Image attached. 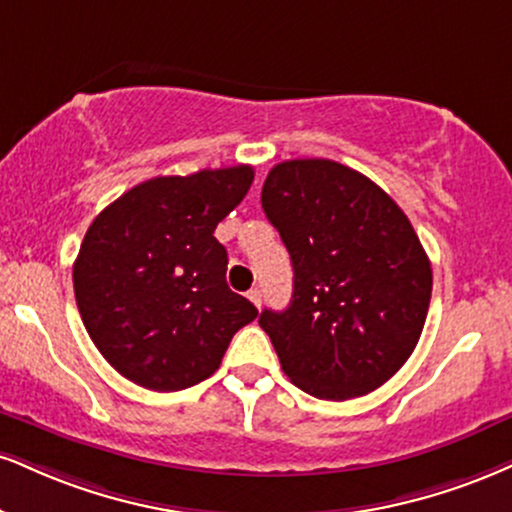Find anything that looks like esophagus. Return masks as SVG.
<instances>
[{
  "mask_svg": "<svg viewBox=\"0 0 512 512\" xmlns=\"http://www.w3.org/2000/svg\"><path fill=\"white\" fill-rule=\"evenodd\" d=\"M248 298L252 300V303H255L257 307H260L262 305V291H260V288H250V291H248Z\"/></svg>",
  "mask_w": 512,
  "mask_h": 512,
  "instance_id": "obj_1",
  "label": "esophagus"
}]
</instances>
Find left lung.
Masks as SVG:
<instances>
[{
	"mask_svg": "<svg viewBox=\"0 0 512 512\" xmlns=\"http://www.w3.org/2000/svg\"><path fill=\"white\" fill-rule=\"evenodd\" d=\"M262 209L293 264V298L264 310L281 369L322 400L365 396L412 355L432 300V264L403 209L331 159L276 164Z\"/></svg>",
	"mask_w": 512,
	"mask_h": 512,
	"instance_id": "obj_1",
	"label": "left lung"
}]
</instances>
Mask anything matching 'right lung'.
<instances>
[{"label": "right lung", "mask_w": 512, "mask_h": 512, "mask_svg": "<svg viewBox=\"0 0 512 512\" xmlns=\"http://www.w3.org/2000/svg\"><path fill=\"white\" fill-rule=\"evenodd\" d=\"M248 164L157 176L104 207L73 264L85 329L104 360L150 391L212 377L233 334L257 307L226 283L214 229L240 205Z\"/></svg>", "instance_id": "obj_1"}]
</instances>
